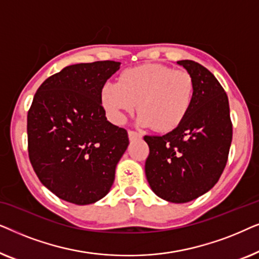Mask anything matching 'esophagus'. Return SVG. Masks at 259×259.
<instances>
[{"label": "esophagus", "mask_w": 259, "mask_h": 259, "mask_svg": "<svg viewBox=\"0 0 259 259\" xmlns=\"http://www.w3.org/2000/svg\"><path fill=\"white\" fill-rule=\"evenodd\" d=\"M141 137H143V136H141V133H139V132H136V131H132V130L128 131V138H130V140L140 139Z\"/></svg>", "instance_id": "esophagus-1"}]
</instances>
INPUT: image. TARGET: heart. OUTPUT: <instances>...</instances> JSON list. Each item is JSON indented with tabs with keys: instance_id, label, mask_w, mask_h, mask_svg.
Returning <instances> with one entry per match:
<instances>
[{
	"instance_id": "b5f03b06",
	"label": "heart",
	"mask_w": 259,
	"mask_h": 259,
	"mask_svg": "<svg viewBox=\"0 0 259 259\" xmlns=\"http://www.w3.org/2000/svg\"><path fill=\"white\" fill-rule=\"evenodd\" d=\"M193 95L194 81L187 70L147 63L123 70L118 82H106L100 99L113 122L122 123L137 108L140 126L168 132L185 118Z\"/></svg>"
}]
</instances>
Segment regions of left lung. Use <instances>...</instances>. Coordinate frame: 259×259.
Listing matches in <instances>:
<instances>
[{
	"mask_svg": "<svg viewBox=\"0 0 259 259\" xmlns=\"http://www.w3.org/2000/svg\"><path fill=\"white\" fill-rule=\"evenodd\" d=\"M193 77L192 104L180 125L161 137L145 136V173L158 197L187 203L215 185L232 141L229 99L210 70L192 60L177 62Z\"/></svg>",
	"mask_w": 259,
	"mask_h": 259,
	"instance_id": "left-lung-1",
	"label": "left lung"
}]
</instances>
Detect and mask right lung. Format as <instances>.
I'll return each instance as SVG.
<instances>
[{"mask_svg": "<svg viewBox=\"0 0 259 259\" xmlns=\"http://www.w3.org/2000/svg\"><path fill=\"white\" fill-rule=\"evenodd\" d=\"M120 62L67 66L38 87L28 111V154L40 182L76 205L100 200L128 146L125 128L106 118L101 88Z\"/></svg>", "mask_w": 259, "mask_h": 259, "instance_id": "right-lung-1", "label": "right lung"}]
</instances>
